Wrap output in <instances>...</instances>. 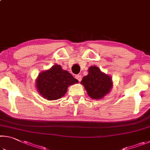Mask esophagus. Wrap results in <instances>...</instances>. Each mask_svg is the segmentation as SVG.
Returning a JSON list of instances; mask_svg holds the SVG:
<instances>
[{
  "instance_id": "34e87169",
  "label": "esophagus",
  "mask_w": 150,
  "mask_h": 150,
  "mask_svg": "<svg viewBox=\"0 0 150 150\" xmlns=\"http://www.w3.org/2000/svg\"><path fill=\"white\" fill-rule=\"evenodd\" d=\"M75 78L77 79L79 81V82L81 81V79H82V78H81V76L80 75H76V76H75Z\"/></svg>"
}]
</instances>
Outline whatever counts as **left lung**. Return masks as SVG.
I'll list each match as a JSON object with an SVG mask.
<instances>
[{
  "instance_id": "left-lung-1",
  "label": "left lung",
  "mask_w": 150,
  "mask_h": 150,
  "mask_svg": "<svg viewBox=\"0 0 150 150\" xmlns=\"http://www.w3.org/2000/svg\"><path fill=\"white\" fill-rule=\"evenodd\" d=\"M88 71V75L83 77L81 83L84 86L91 98H103L110 93L112 87L111 77L103 73L96 66H91Z\"/></svg>"
}]
</instances>
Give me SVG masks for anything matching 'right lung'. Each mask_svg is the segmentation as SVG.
<instances>
[{
  "mask_svg": "<svg viewBox=\"0 0 150 150\" xmlns=\"http://www.w3.org/2000/svg\"><path fill=\"white\" fill-rule=\"evenodd\" d=\"M78 82L67 71L55 64L50 69L40 73L35 81V86L43 97L52 100L62 98L67 93L69 86Z\"/></svg>",
  "mask_w": 150,
  "mask_h": 150,
  "instance_id": "1",
  "label": "right lung"
}]
</instances>
